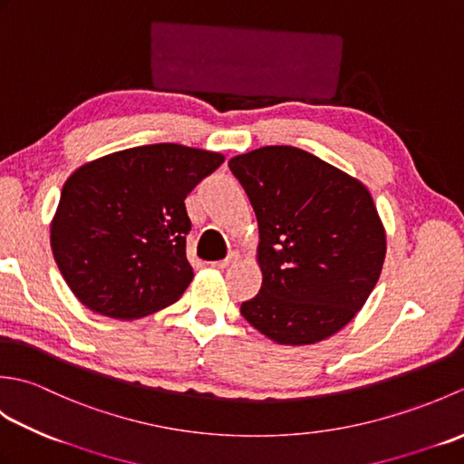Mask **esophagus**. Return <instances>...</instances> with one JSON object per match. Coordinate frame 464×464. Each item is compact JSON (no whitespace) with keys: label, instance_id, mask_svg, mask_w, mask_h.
<instances>
[{"label":"esophagus","instance_id":"1","mask_svg":"<svg viewBox=\"0 0 464 464\" xmlns=\"http://www.w3.org/2000/svg\"><path fill=\"white\" fill-rule=\"evenodd\" d=\"M239 259H241V253H239V251H231L223 261L215 263V265H217V267H219V269H227V267H233V265H237Z\"/></svg>","mask_w":464,"mask_h":464}]
</instances>
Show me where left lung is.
<instances>
[{
	"label": "left lung",
	"mask_w": 464,
	"mask_h": 464,
	"mask_svg": "<svg viewBox=\"0 0 464 464\" xmlns=\"http://www.w3.org/2000/svg\"><path fill=\"white\" fill-rule=\"evenodd\" d=\"M229 167L259 223L263 285L243 317L279 344L341 331L367 303L387 253L367 187L291 145L237 155Z\"/></svg>",
	"instance_id": "obj_1"
}]
</instances>
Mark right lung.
<instances>
[{"label":"right lung","instance_id":"add662e5","mask_svg":"<svg viewBox=\"0 0 464 464\" xmlns=\"http://www.w3.org/2000/svg\"><path fill=\"white\" fill-rule=\"evenodd\" d=\"M225 161L177 143L131 147L69 175L52 219V251L87 309L131 321L181 297L193 279L187 195Z\"/></svg>","mask_w":464,"mask_h":464}]
</instances>
